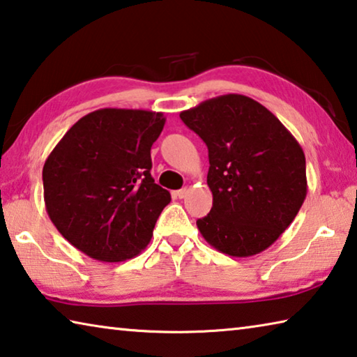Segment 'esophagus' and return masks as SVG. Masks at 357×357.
<instances>
[{
  "label": "esophagus",
  "instance_id": "esophagus-1",
  "mask_svg": "<svg viewBox=\"0 0 357 357\" xmlns=\"http://www.w3.org/2000/svg\"><path fill=\"white\" fill-rule=\"evenodd\" d=\"M187 193H189V189H181V190L176 192V197L178 198H185Z\"/></svg>",
  "mask_w": 357,
  "mask_h": 357
}]
</instances>
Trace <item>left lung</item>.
<instances>
[{
  "mask_svg": "<svg viewBox=\"0 0 357 357\" xmlns=\"http://www.w3.org/2000/svg\"><path fill=\"white\" fill-rule=\"evenodd\" d=\"M208 146L209 214L202 236L229 257H252L273 245L307 195L305 155L268 108L243 94H225L181 112Z\"/></svg>",
  "mask_w": 357,
  "mask_h": 357,
  "instance_id": "1",
  "label": "left lung"
}]
</instances>
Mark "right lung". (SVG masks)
<instances>
[{
	"label": "right lung",
	"instance_id": "obj_1",
	"mask_svg": "<svg viewBox=\"0 0 357 357\" xmlns=\"http://www.w3.org/2000/svg\"><path fill=\"white\" fill-rule=\"evenodd\" d=\"M162 113L100 108L78 119L47 157V214L69 243L98 261L134 258L149 244L172 197L151 176Z\"/></svg>",
	"mask_w": 357,
	"mask_h": 357
}]
</instances>
